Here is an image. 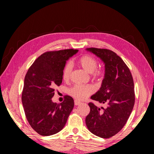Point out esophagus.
<instances>
[{
    "label": "esophagus",
    "mask_w": 154,
    "mask_h": 154,
    "mask_svg": "<svg viewBox=\"0 0 154 154\" xmlns=\"http://www.w3.org/2000/svg\"><path fill=\"white\" fill-rule=\"evenodd\" d=\"M81 104V103L79 102V101H78V100H75V105H80Z\"/></svg>",
    "instance_id": "1"
}]
</instances>
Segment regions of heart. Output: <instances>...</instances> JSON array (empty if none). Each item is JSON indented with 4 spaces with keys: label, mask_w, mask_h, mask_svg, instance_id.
Wrapping results in <instances>:
<instances>
[{
    "label": "heart",
    "mask_w": 154,
    "mask_h": 154,
    "mask_svg": "<svg viewBox=\"0 0 154 154\" xmlns=\"http://www.w3.org/2000/svg\"><path fill=\"white\" fill-rule=\"evenodd\" d=\"M77 64L88 73L92 74L94 77H100L103 75V71L96 70L98 66L96 60L90 56H83L78 60ZM72 71V65L71 62H68L62 70V78L65 81L69 79ZM94 92V88L90 85H75L68 90V93L72 98L77 100H83Z\"/></svg>",
    "instance_id": "heart-1"
}]
</instances>
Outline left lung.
I'll return each mask as SVG.
<instances>
[{
    "instance_id": "1",
    "label": "left lung",
    "mask_w": 154,
    "mask_h": 154,
    "mask_svg": "<svg viewBox=\"0 0 154 154\" xmlns=\"http://www.w3.org/2000/svg\"><path fill=\"white\" fill-rule=\"evenodd\" d=\"M105 64V76L98 92L91 99L105 108L88 104L90 111L85 118L88 130L96 136L108 139L122 129L134 105V82L128 67L115 52L106 49L87 48Z\"/></svg>"
}]
</instances>
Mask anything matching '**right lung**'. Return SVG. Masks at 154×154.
Here are the masks:
<instances>
[{"label":"right lung","instance_id":"right-lung-1","mask_svg":"<svg viewBox=\"0 0 154 154\" xmlns=\"http://www.w3.org/2000/svg\"><path fill=\"white\" fill-rule=\"evenodd\" d=\"M78 49L48 51L34 62L25 76L22 101L30 126L42 136L55 134L63 128L74 107L71 96L57 104L51 98L54 87L60 85L66 61Z\"/></svg>","mask_w":154,"mask_h":154}]
</instances>
